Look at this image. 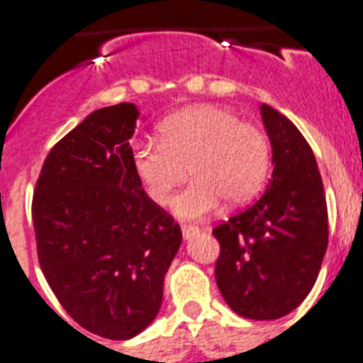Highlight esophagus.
I'll return each mask as SVG.
<instances>
[{
	"label": "esophagus",
	"instance_id": "obj_1",
	"mask_svg": "<svg viewBox=\"0 0 363 363\" xmlns=\"http://www.w3.org/2000/svg\"><path fill=\"white\" fill-rule=\"evenodd\" d=\"M182 233H184V238L189 240L191 236L200 233V229H198L196 225H187V223H184V225H182Z\"/></svg>",
	"mask_w": 363,
	"mask_h": 363
}]
</instances>
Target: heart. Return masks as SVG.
<instances>
[{
  "instance_id": "obj_1",
  "label": "heart",
  "mask_w": 363,
  "mask_h": 363,
  "mask_svg": "<svg viewBox=\"0 0 363 363\" xmlns=\"http://www.w3.org/2000/svg\"><path fill=\"white\" fill-rule=\"evenodd\" d=\"M147 196L167 205L189 174L192 182L172 201L176 216L200 220L218 209L240 207L262 191L271 169V142L255 123L220 105L176 112L160 127L158 140H140L130 150Z\"/></svg>"
}]
</instances>
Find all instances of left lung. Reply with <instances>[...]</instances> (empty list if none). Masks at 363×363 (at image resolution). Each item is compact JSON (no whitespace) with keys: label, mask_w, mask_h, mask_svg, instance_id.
<instances>
[{"label":"left lung","mask_w":363,"mask_h":363,"mask_svg":"<svg viewBox=\"0 0 363 363\" xmlns=\"http://www.w3.org/2000/svg\"><path fill=\"white\" fill-rule=\"evenodd\" d=\"M272 176L262 196L213 229L214 277L227 306L249 320H277L306 300L329 242L325 192L313 149L296 125L262 105Z\"/></svg>","instance_id":"1"}]
</instances>
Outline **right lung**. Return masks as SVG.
Wrapping results in <instances>:
<instances>
[{"instance_id":"obj_1","label":"right lung","mask_w":363,"mask_h":363,"mask_svg":"<svg viewBox=\"0 0 363 363\" xmlns=\"http://www.w3.org/2000/svg\"><path fill=\"white\" fill-rule=\"evenodd\" d=\"M138 108H99L45 158L32 198L38 259L70 318L129 340L158 314L182 243L174 218L142 189L130 156Z\"/></svg>"}]
</instances>
